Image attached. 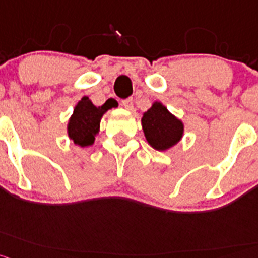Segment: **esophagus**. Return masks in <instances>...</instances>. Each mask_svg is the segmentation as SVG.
<instances>
[{
    "instance_id": "esophagus-1",
    "label": "esophagus",
    "mask_w": 258,
    "mask_h": 258,
    "mask_svg": "<svg viewBox=\"0 0 258 258\" xmlns=\"http://www.w3.org/2000/svg\"><path fill=\"white\" fill-rule=\"evenodd\" d=\"M122 106H124L127 110H132L134 109V100L132 98H126V100H122Z\"/></svg>"
}]
</instances>
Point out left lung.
<instances>
[{
    "label": "left lung",
    "instance_id": "left-lung-1",
    "mask_svg": "<svg viewBox=\"0 0 258 258\" xmlns=\"http://www.w3.org/2000/svg\"><path fill=\"white\" fill-rule=\"evenodd\" d=\"M145 139L156 151H167L180 142L184 132V124L161 102H153L142 118Z\"/></svg>",
    "mask_w": 258,
    "mask_h": 258
}]
</instances>
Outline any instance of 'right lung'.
I'll list each match as a JSON object with an SVG mask.
<instances>
[{"label":"right lung","instance_id":"1","mask_svg":"<svg viewBox=\"0 0 258 258\" xmlns=\"http://www.w3.org/2000/svg\"><path fill=\"white\" fill-rule=\"evenodd\" d=\"M110 107L107 104L95 106L91 100L84 96L76 104L67 124V134L74 144L82 148L93 144L96 135L100 131V120Z\"/></svg>","mask_w":258,"mask_h":258}]
</instances>
